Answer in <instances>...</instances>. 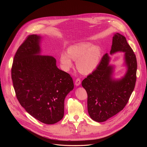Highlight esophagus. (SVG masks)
Segmentation results:
<instances>
[{
	"label": "esophagus",
	"instance_id": "34e87169",
	"mask_svg": "<svg viewBox=\"0 0 147 147\" xmlns=\"http://www.w3.org/2000/svg\"><path fill=\"white\" fill-rule=\"evenodd\" d=\"M81 84V80L80 78H77L75 81V85L76 86H79Z\"/></svg>",
	"mask_w": 147,
	"mask_h": 147
}]
</instances>
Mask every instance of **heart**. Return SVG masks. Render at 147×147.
I'll return each mask as SVG.
<instances>
[{"mask_svg": "<svg viewBox=\"0 0 147 147\" xmlns=\"http://www.w3.org/2000/svg\"><path fill=\"white\" fill-rule=\"evenodd\" d=\"M102 51L99 47L93 46L90 42L80 43L71 45L67 53L63 52L60 56L61 65L68 70L73 66L72 59L77 61V68L84 74H89L98 67L101 59Z\"/></svg>", "mask_w": 147, "mask_h": 147, "instance_id": "1", "label": "heart"}]
</instances>
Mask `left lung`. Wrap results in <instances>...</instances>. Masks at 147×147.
Masks as SVG:
<instances>
[{"mask_svg": "<svg viewBox=\"0 0 147 147\" xmlns=\"http://www.w3.org/2000/svg\"><path fill=\"white\" fill-rule=\"evenodd\" d=\"M123 52L127 68L123 77H113L115 66L109 64L110 57L105 55L96 70L82 81L88 95L87 108L91 118L103 122L115 116L126 105L134 89L137 63L136 55L125 36L114 34L110 54Z\"/></svg>", "mask_w": 147, "mask_h": 147, "instance_id": "left-lung-1", "label": "left lung"}]
</instances>
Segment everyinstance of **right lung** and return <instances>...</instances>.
Wrapping results in <instances>:
<instances>
[{"instance_id": "right-lung-1", "label": "right lung", "mask_w": 147, "mask_h": 147, "mask_svg": "<svg viewBox=\"0 0 147 147\" xmlns=\"http://www.w3.org/2000/svg\"><path fill=\"white\" fill-rule=\"evenodd\" d=\"M42 38L29 35L18 48L11 78L22 107L40 122L52 124L63 117L65 99L74 83L69 74L57 68L53 57L40 55Z\"/></svg>"}]
</instances>
